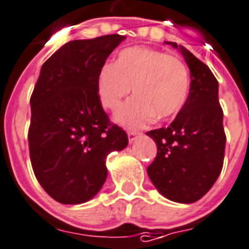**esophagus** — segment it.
<instances>
[{
  "label": "esophagus",
  "mask_w": 249,
  "mask_h": 249,
  "mask_svg": "<svg viewBox=\"0 0 249 249\" xmlns=\"http://www.w3.org/2000/svg\"><path fill=\"white\" fill-rule=\"evenodd\" d=\"M127 135H128V142H130V143H132V142H134V140L138 138L139 132L134 131V130H128V131H127Z\"/></svg>",
  "instance_id": "1"
}]
</instances>
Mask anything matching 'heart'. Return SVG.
<instances>
[{
	"label": "heart",
	"instance_id": "obj_1",
	"mask_svg": "<svg viewBox=\"0 0 249 249\" xmlns=\"http://www.w3.org/2000/svg\"><path fill=\"white\" fill-rule=\"evenodd\" d=\"M135 98L118 110L115 119L126 127H144L156 118L165 121L180 113L190 89L185 63L165 52L132 47L119 52L114 64H105L97 78L101 104L115 110L124 97Z\"/></svg>",
	"mask_w": 249,
	"mask_h": 249
}]
</instances>
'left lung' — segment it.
Instances as JSON below:
<instances>
[{
	"label": "left lung",
	"mask_w": 249,
	"mask_h": 249,
	"mask_svg": "<svg viewBox=\"0 0 249 249\" xmlns=\"http://www.w3.org/2000/svg\"><path fill=\"white\" fill-rule=\"evenodd\" d=\"M165 43L182 53L192 81L186 104L175 121L147 132L158 145V155L147 173L165 198L193 203L210 190L223 168V110L218 81L210 68L185 47Z\"/></svg>",
	"instance_id": "obj_1"
}]
</instances>
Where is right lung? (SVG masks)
<instances>
[{"instance_id":"obj_1","label":"right lung","mask_w":249,"mask_h":249,"mask_svg":"<svg viewBox=\"0 0 249 249\" xmlns=\"http://www.w3.org/2000/svg\"><path fill=\"white\" fill-rule=\"evenodd\" d=\"M124 39L114 34L65 43L40 69L30 98V159L39 184L63 205L94 197L107 177V155L128 144L97 89L100 69Z\"/></svg>"}]
</instances>
